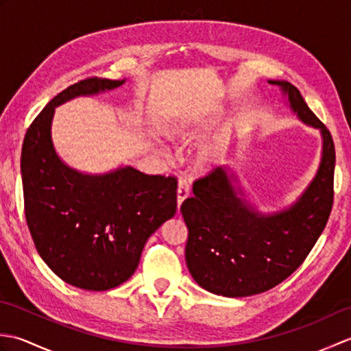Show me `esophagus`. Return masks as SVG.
<instances>
[{"instance_id": "1", "label": "esophagus", "mask_w": 351, "mask_h": 351, "mask_svg": "<svg viewBox=\"0 0 351 351\" xmlns=\"http://www.w3.org/2000/svg\"><path fill=\"white\" fill-rule=\"evenodd\" d=\"M189 196H190L189 181L184 180V178H181V180L178 181V206H181L184 200L187 199Z\"/></svg>"}]
</instances>
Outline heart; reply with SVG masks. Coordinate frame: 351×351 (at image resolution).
<instances>
[{
  "label": "heart",
  "instance_id": "b5f03b06",
  "mask_svg": "<svg viewBox=\"0 0 351 351\" xmlns=\"http://www.w3.org/2000/svg\"><path fill=\"white\" fill-rule=\"evenodd\" d=\"M191 128L189 125H181L180 128H175L173 131H171V137L173 138H180V140H189L191 137ZM220 152L215 151V149H206V151H202L199 155H197V166L202 167V169H206L210 167L211 164L219 158Z\"/></svg>",
  "mask_w": 351,
  "mask_h": 351
}]
</instances>
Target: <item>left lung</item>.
Returning <instances> with one entry per match:
<instances>
[{"label": "left lung", "instance_id": "1", "mask_svg": "<svg viewBox=\"0 0 351 351\" xmlns=\"http://www.w3.org/2000/svg\"><path fill=\"white\" fill-rule=\"evenodd\" d=\"M288 95L302 122L322 131L323 156L299 200L280 213L259 214L237 195L226 170L217 167L193 182L195 196L181 213L189 228L187 267L200 287L225 297H245L279 285L306 259L326 228L333 205L335 145L299 88L268 81Z\"/></svg>", "mask_w": 351, "mask_h": 351}]
</instances>
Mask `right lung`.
I'll return each mask as SVG.
<instances>
[{
    "instance_id": "obj_1",
    "label": "right lung",
    "mask_w": 351,
    "mask_h": 351,
    "mask_svg": "<svg viewBox=\"0 0 351 351\" xmlns=\"http://www.w3.org/2000/svg\"><path fill=\"white\" fill-rule=\"evenodd\" d=\"M123 83L92 77L64 88L37 114L22 145L25 219L36 249L58 278L88 291L128 280L147 238L176 213L175 176L146 175L130 166L84 175L66 166L52 146L57 106Z\"/></svg>"
}]
</instances>
